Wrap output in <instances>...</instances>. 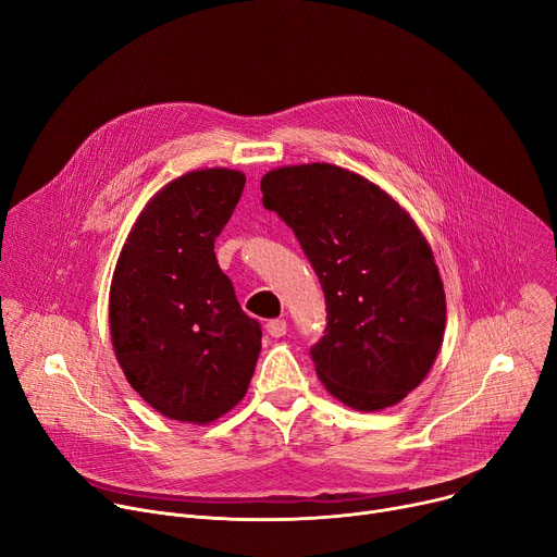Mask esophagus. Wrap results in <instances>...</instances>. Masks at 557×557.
<instances>
[{
  "instance_id": "1",
  "label": "esophagus",
  "mask_w": 557,
  "mask_h": 557,
  "mask_svg": "<svg viewBox=\"0 0 557 557\" xmlns=\"http://www.w3.org/2000/svg\"><path fill=\"white\" fill-rule=\"evenodd\" d=\"M267 331L271 333L273 338H282V336H286L288 324H286V320H284V318H277V320H271V322L267 324Z\"/></svg>"
}]
</instances>
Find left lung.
I'll return each instance as SVG.
<instances>
[{"instance_id": "left-lung-1", "label": "left lung", "mask_w": 557, "mask_h": 557, "mask_svg": "<svg viewBox=\"0 0 557 557\" xmlns=\"http://www.w3.org/2000/svg\"><path fill=\"white\" fill-rule=\"evenodd\" d=\"M320 280L326 333L311 349L324 389L381 412L417 389L446 333V290L417 221L381 185L331 163L262 176Z\"/></svg>"}]
</instances>
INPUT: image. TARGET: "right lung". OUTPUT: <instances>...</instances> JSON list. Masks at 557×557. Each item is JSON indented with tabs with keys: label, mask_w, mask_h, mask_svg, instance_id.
I'll list each match as a JSON object with an SVG mask.
<instances>
[{
	"label": "right lung",
	"mask_w": 557,
	"mask_h": 557,
	"mask_svg": "<svg viewBox=\"0 0 557 557\" xmlns=\"http://www.w3.org/2000/svg\"><path fill=\"white\" fill-rule=\"evenodd\" d=\"M239 170L185 172L145 203L109 288V333L138 396L172 421L208 425L246 396L262 351L214 239L244 193Z\"/></svg>",
	"instance_id": "1"
}]
</instances>
